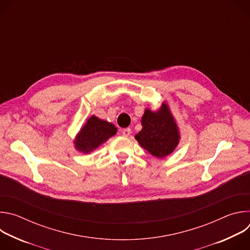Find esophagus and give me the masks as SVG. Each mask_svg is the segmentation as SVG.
I'll list each match as a JSON object with an SVG mask.
<instances>
[{
	"instance_id": "1",
	"label": "esophagus",
	"mask_w": 250,
	"mask_h": 250,
	"mask_svg": "<svg viewBox=\"0 0 250 250\" xmlns=\"http://www.w3.org/2000/svg\"><path fill=\"white\" fill-rule=\"evenodd\" d=\"M130 133H131L130 128H124V129H123V135L128 136V135H130Z\"/></svg>"
}]
</instances>
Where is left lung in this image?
<instances>
[{
    "label": "left lung",
    "mask_w": 250,
    "mask_h": 250,
    "mask_svg": "<svg viewBox=\"0 0 250 250\" xmlns=\"http://www.w3.org/2000/svg\"><path fill=\"white\" fill-rule=\"evenodd\" d=\"M141 125L142 129L135 135V139L151 155L163 158L171 154L179 144V129L167 104L163 103L156 112L146 109Z\"/></svg>",
    "instance_id": "8db88e82"
}]
</instances>
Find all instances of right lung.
I'll return each instance as SVG.
<instances>
[{
  "label": "right lung",
  "instance_id": "right-lung-1",
  "mask_svg": "<svg viewBox=\"0 0 250 250\" xmlns=\"http://www.w3.org/2000/svg\"><path fill=\"white\" fill-rule=\"evenodd\" d=\"M117 133V127L104 120L92 116L77 134L75 148L84 153H90Z\"/></svg>",
  "mask_w": 250,
  "mask_h": 250
}]
</instances>
